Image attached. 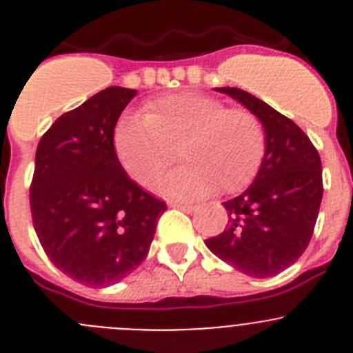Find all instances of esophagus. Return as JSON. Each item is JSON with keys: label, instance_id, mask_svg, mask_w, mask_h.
<instances>
[{"label": "esophagus", "instance_id": "obj_1", "mask_svg": "<svg viewBox=\"0 0 353 353\" xmlns=\"http://www.w3.org/2000/svg\"><path fill=\"white\" fill-rule=\"evenodd\" d=\"M174 206H176V208H180V210H183V212H187V213H192V212H196V210H198V206L185 205V203H174Z\"/></svg>", "mask_w": 353, "mask_h": 353}]
</instances>
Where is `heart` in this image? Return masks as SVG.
Listing matches in <instances>:
<instances>
[{
    "instance_id": "obj_1",
    "label": "heart",
    "mask_w": 353,
    "mask_h": 353,
    "mask_svg": "<svg viewBox=\"0 0 353 353\" xmlns=\"http://www.w3.org/2000/svg\"><path fill=\"white\" fill-rule=\"evenodd\" d=\"M113 147L134 182L150 187L174 161L185 163L157 183L170 198H203L219 187L236 192L257 173L266 152L263 122L247 108H228L203 92H179L147 103L145 115H124Z\"/></svg>"
}]
</instances>
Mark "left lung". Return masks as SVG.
I'll list each match as a JSON object with an SVG mask.
<instances>
[{
  "mask_svg": "<svg viewBox=\"0 0 353 353\" xmlns=\"http://www.w3.org/2000/svg\"><path fill=\"white\" fill-rule=\"evenodd\" d=\"M263 122L266 152L254 183L224 203L229 224L206 247L250 276L266 278L292 266L308 247L324 194L322 163L299 125L238 87H216Z\"/></svg>",
  "mask_w": 353,
  "mask_h": 353,
  "instance_id": "1",
  "label": "left lung"
}]
</instances>
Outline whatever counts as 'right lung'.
I'll list each match as a JSON object with an SVG mask.
<instances>
[{
    "label": "right lung",
    "mask_w": 353,
    "mask_h": 353,
    "mask_svg": "<svg viewBox=\"0 0 353 353\" xmlns=\"http://www.w3.org/2000/svg\"><path fill=\"white\" fill-rule=\"evenodd\" d=\"M134 89L108 87L63 113L37 148L29 205L50 263L87 287H108L147 257L166 203L128 176L113 131Z\"/></svg>",
    "instance_id": "right-lung-1"
}]
</instances>
